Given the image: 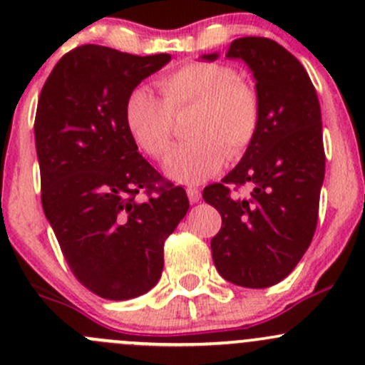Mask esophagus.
Returning a JSON list of instances; mask_svg holds the SVG:
<instances>
[{
    "label": "esophagus",
    "mask_w": 365,
    "mask_h": 365,
    "mask_svg": "<svg viewBox=\"0 0 365 365\" xmlns=\"http://www.w3.org/2000/svg\"><path fill=\"white\" fill-rule=\"evenodd\" d=\"M187 196H189L190 203H197L201 200V190L197 187H187Z\"/></svg>",
    "instance_id": "34e87169"
}]
</instances>
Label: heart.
I'll use <instances>...</instances> for the list:
<instances>
[{
    "label": "heart",
    "instance_id": "b5f03b06",
    "mask_svg": "<svg viewBox=\"0 0 365 365\" xmlns=\"http://www.w3.org/2000/svg\"><path fill=\"white\" fill-rule=\"evenodd\" d=\"M162 98L146 86L127 95L123 120L135 145L162 160L173 143V114L192 108L187 135L165 162L169 178L200 183L251 146L259 130L261 102L256 88L237 70L215 61L194 60L157 81Z\"/></svg>",
    "mask_w": 365,
    "mask_h": 365
}]
</instances>
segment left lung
Segmentation results:
<instances>
[{
  "label": "left lung",
  "mask_w": 365,
  "mask_h": 365,
  "mask_svg": "<svg viewBox=\"0 0 365 365\" xmlns=\"http://www.w3.org/2000/svg\"><path fill=\"white\" fill-rule=\"evenodd\" d=\"M226 56L252 70L261 121L240 164L203 190L222 217L212 257L226 281L268 288L292 274L314 237L325 176L322 109L305 68L274 40L237 38ZM244 185L252 187L249 198L230 196L231 186Z\"/></svg>",
  "instance_id": "1"
}]
</instances>
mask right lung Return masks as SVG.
<instances>
[{"mask_svg":"<svg viewBox=\"0 0 365 365\" xmlns=\"http://www.w3.org/2000/svg\"><path fill=\"white\" fill-rule=\"evenodd\" d=\"M169 60L79 46L58 61L36 106L43 213L77 281L108 300L159 282L165 238L189 210L185 190L138 152L123 120L127 95Z\"/></svg>","mask_w":365,"mask_h":365,"instance_id":"obj_1","label":"right lung"}]
</instances>
